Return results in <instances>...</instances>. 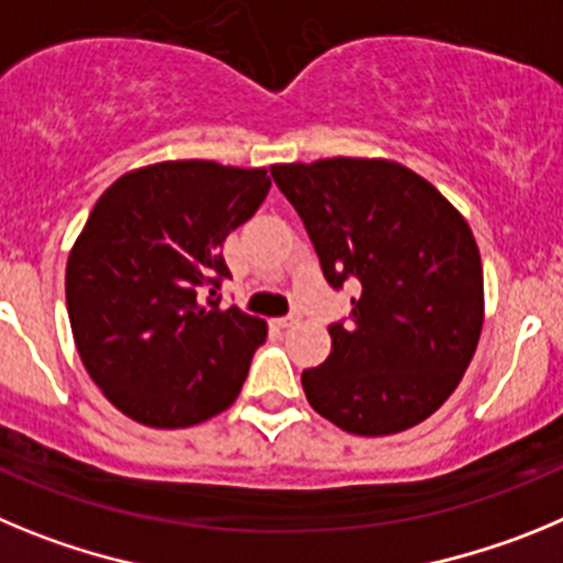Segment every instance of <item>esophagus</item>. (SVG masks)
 Wrapping results in <instances>:
<instances>
[{"instance_id": "1", "label": "esophagus", "mask_w": 563, "mask_h": 563, "mask_svg": "<svg viewBox=\"0 0 563 563\" xmlns=\"http://www.w3.org/2000/svg\"><path fill=\"white\" fill-rule=\"evenodd\" d=\"M277 325H280V328H294V325H300V313H286V317L277 319Z\"/></svg>"}]
</instances>
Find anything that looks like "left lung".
<instances>
[{"label": "left lung", "mask_w": 563, "mask_h": 563, "mask_svg": "<svg viewBox=\"0 0 563 563\" xmlns=\"http://www.w3.org/2000/svg\"><path fill=\"white\" fill-rule=\"evenodd\" d=\"M333 288L356 286L331 356L302 369L322 418L364 438L404 432L457 389L483 331V261L465 219L387 159L272 165Z\"/></svg>", "instance_id": "8db88e82"}]
</instances>
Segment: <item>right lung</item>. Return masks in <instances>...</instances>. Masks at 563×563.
Here are the masks:
<instances>
[{"label":"right lung","instance_id":"1","mask_svg":"<svg viewBox=\"0 0 563 563\" xmlns=\"http://www.w3.org/2000/svg\"><path fill=\"white\" fill-rule=\"evenodd\" d=\"M263 168L159 162L120 176L67 261L75 347L114 407L154 429L224 412L266 322L221 308V246L269 194Z\"/></svg>","mask_w":563,"mask_h":563}]
</instances>
